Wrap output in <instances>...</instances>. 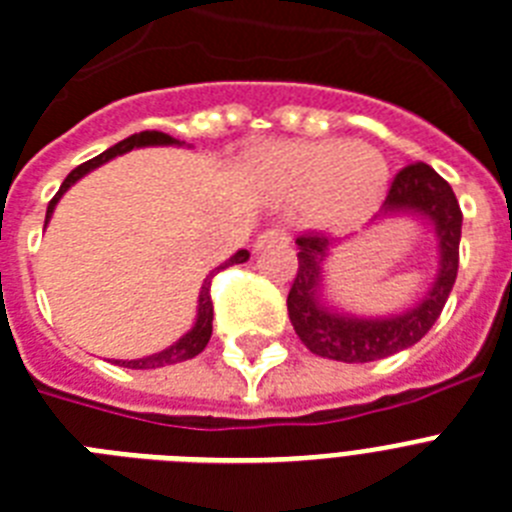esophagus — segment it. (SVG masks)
I'll list each match as a JSON object with an SVG mask.
<instances>
[{
	"mask_svg": "<svg viewBox=\"0 0 512 512\" xmlns=\"http://www.w3.org/2000/svg\"><path fill=\"white\" fill-rule=\"evenodd\" d=\"M287 233L285 230H277V227H272V230H264V233L259 235V238H256V243H253V251L259 253V251H264L266 246H274V243H287Z\"/></svg>",
	"mask_w": 512,
	"mask_h": 512,
	"instance_id": "1",
	"label": "esophagus"
}]
</instances>
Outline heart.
Wrapping results in <instances>:
<instances>
[{
	"label": "heart",
	"mask_w": 512,
	"mask_h": 512,
	"mask_svg": "<svg viewBox=\"0 0 512 512\" xmlns=\"http://www.w3.org/2000/svg\"><path fill=\"white\" fill-rule=\"evenodd\" d=\"M248 181L272 204H295L298 220L318 233H349L383 207L391 168L360 139H290L248 155Z\"/></svg>",
	"instance_id": "obj_1"
}]
</instances>
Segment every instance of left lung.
Instances as JSON below:
<instances>
[{"label": "left lung", "instance_id": "1", "mask_svg": "<svg viewBox=\"0 0 512 512\" xmlns=\"http://www.w3.org/2000/svg\"><path fill=\"white\" fill-rule=\"evenodd\" d=\"M396 217H409L430 227L438 269L430 287L412 305L383 316H362L331 300L326 285V261L342 240H329L323 235H303L295 240L298 277L287 295V310L295 334L313 355L336 362L383 360L401 349L414 347L440 318L458 274V243L464 214L456 194L430 165L409 163L396 173L386 202L373 222Z\"/></svg>", "mask_w": 512, "mask_h": 512}]
</instances>
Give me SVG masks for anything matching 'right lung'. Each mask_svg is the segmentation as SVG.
<instances>
[{
	"label": "right lung",
	"mask_w": 512,
	"mask_h": 512,
	"mask_svg": "<svg viewBox=\"0 0 512 512\" xmlns=\"http://www.w3.org/2000/svg\"><path fill=\"white\" fill-rule=\"evenodd\" d=\"M137 147H183V142L176 137H170V134H163V131H139V134H131V137L121 139L119 144L108 147L106 152H100V155L93 157V160H87V163L77 165V168H74L72 173L64 178L59 194H56L54 199H51V204H48L46 225H48V220H51V214H54L59 199L67 194L69 189H72L74 183L80 181V178H85L87 173H93V170L100 168V165H106L108 160H113V157L126 155V152L137 150ZM248 256H251V253H248L246 248H240V251H235L233 256L225 261V264L217 266L214 272H220V269H225V266L243 264V261H248ZM214 272H209L207 279L202 282L199 300H196L194 326H191L186 334L178 336L176 342L170 344V347L160 349V352H155V355L137 357V360H116V365H121V368H131V370H152V368H165V365H176V362H183V360H191V357H196L199 352H204V347L209 344V336H212L214 313H212V298H209V287H212Z\"/></svg>",
	"instance_id": "add662e5"
}]
</instances>
